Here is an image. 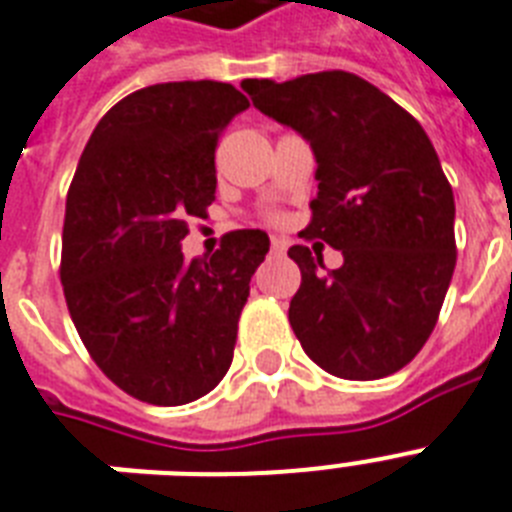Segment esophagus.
<instances>
[{
  "label": "esophagus",
  "mask_w": 512,
  "mask_h": 512,
  "mask_svg": "<svg viewBox=\"0 0 512 512\" xmlns=\"http://www.w3.org/2000/svg\"><path fill=\"white\" fill-rule=\"evenodd\" d=\"M269 248H272V253H275V256H282V253H285V243H282V240H277V237H272V245H269Z\"/></svg>",
  "instance_id": "esophagus-1"
}]
</instances>
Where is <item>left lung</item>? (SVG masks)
Wrapping results in <instances>:
<instances>
[{
	"label": "left lung",
	"instance_id": "1",
	"mask_svg": "<svg viewBox=\"0 0 512 512\" xmlns=\"http://www.w3.org/2000/svg\"><path fill=\"white\" fill-rule=\"evenodd\" d=\"M243 89L264 116L309 140L320 185L301 237L343 253L341 267L322 273L312 248L288 251L301 269L288 309L293 333L338 378L402 370L433 333L457 261L455 195L428 134L346 71L282 84L245 79Z\"/></svg>",
	"mask_w": 512,
	"mask_h": 512
}]
</instances>
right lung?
I'll return each mask as SVG.
<instances>
[{"label": "right lung", "mask_w": 512, "mask_h": 512, "mask_svg": "<svg viewBox=\"0 0 512 512\" xmlns=\"http://www.w3.org/2000/svg\"><path fill=\"white\" fill-rule=\"evenodd\" d=\"M243 92L222 81L137 89L100 118L68 187L60 282L89 357L134 399L177 407L227 375L261 230L185 261L190 219L216 192V142Z\"/></svg>", "instance_id": "1"}]
</instances>
